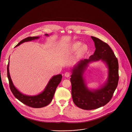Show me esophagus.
I'll return each mask as SVG.
<instances>
[{
    "mask_svg": "<svg viewBox=\"0 0 132 132\" xmlns=\"http://www.w3.org/2000/svg\"><path fill=\"white\" fill-rule=\"evenodd\" d=\"M70 72H66L65 73L64 75L66 77H69L70 76Z\"/></svg>",
    "mask_w": 132,
    "mask_h": 132,
    "instance_id": "esophagus-1",
    "label": "esophagus"
}]
</instances>
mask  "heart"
Masks as SVG:
<instances>
[{"label":"heart","instance_id":"obj_1","mask_svg":"<svg viewBox=\"0 0 132 132\" xmlns=\"http://www.w3.org/2000/svg\"><path fill=\"white\" fill-rule=\"evenodd\" d=\"M82 46H81V45ZM80 48V52L81 53H85L87 50H88V47H87V45H86V44H82L81 45V43L80 42H77L76 43H75L73 46H72V48L73 50H77L79 48Z\"/></svg>","mask_w":132,"mask_h":132}]
</instances>
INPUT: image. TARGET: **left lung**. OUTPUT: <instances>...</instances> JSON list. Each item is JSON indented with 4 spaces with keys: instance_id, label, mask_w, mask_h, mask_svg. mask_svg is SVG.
Returning a JSON list of instances; mask_svg holds the SVG:
<instances>
[{
    "instance_id": "obj_1",
    "label": "left lung",
    "mask_w": 132,
    "mask_h": 132,
    "mask_svg": "<svg viewBox=\"0 0 132 132\" xmlns=\"http://www.w3.org/2000/svg\"><path fill=\"white\" fill-rule=\"evenodd\" d=\"M96 47L94 54L89 59L80 61L72 69L70 81L71 96L73 103L84 110L96 109L105 105L111 99L118 86L119 63L109 45L97 37L91 36ZM101 60L108 68V78L105 84L97 90H90L83 79V74L88 64Z\"/></svg>"
}]
</instances>
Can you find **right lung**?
<instances>
[{
	"instance_id": "1",
	"label": "right lung",
	"mask_w": 132,
	"mask_h": 132,
	"mask_svg": "<svg viewBox=\"0 0 132 132\" xmlns=\"http://www.w3.org/2000/svg\"><path fill=\"white\" fill-rule=\"evenodd\" d=\"M45 35L46 36H48V35L47 34H45ZM40 37L39 36L28 37L27 38L21 41L16 45V46H19L24 42L31 41L32 40L38 39ZM9 62L8 63L7 66V76L9 80V86L13 95L18 100L29 106L34 108H43L47 105L51 103L54 97L56 88H57L62 80V76L61 74L54 76L50 80L44 90L41 93L33 96H27L20 92L13 85L10 76L9 70Z\"/></svg>"
}]
</instances>
